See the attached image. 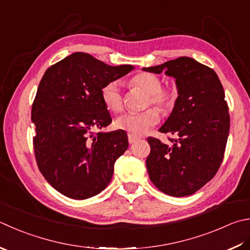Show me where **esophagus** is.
Masks as SVG:
<instances>
[{"label":"esophagus","mask_w":250,"mask_h":250,"mask_svg":"<svg viewBox=\"0 0 250 250\" xmlns=\"http://www.w3.org/2000/svg\"><path fill=\"white\" fill-rule=\"evenodd\" d=\"M138 140V137H136V136L131 135V134H128V143L129 144H134L135 141Z\"/></svg>","instance_id":"34e87169"}]
</instances>
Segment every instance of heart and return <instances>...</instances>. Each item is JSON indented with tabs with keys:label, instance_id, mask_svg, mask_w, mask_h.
Masks as SVG:
<instances>
[{
	"label": "heart",
	"instance_id": "b5f03b06",
	"mask_svg": "<svg viewBox=\"0 0 250 250\" xmlns=\"http://www.w3.org/2000/svg\"><path fill=\"white\" fill-rule=\"evenodd\" d=\"M133 87L140 89L149 96L148 105L154 104L164 112H167L175 104L177 92L173 88H163L162 82L157 75L151 73H140L131 78ZM101 98L104 105L112 112H121L124 107L121 83L117 81L109 82L101 90ZM160 113L151 107L139 113H125L115 120L117 128L128 131L134 136H140L158 124Z\"/></svg>",
	"mask_w": 250,
	"mask_h": 250
}]
</instances>
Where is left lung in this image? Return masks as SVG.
Here are the masks:
<instances>
[{
	"instance_id": "obj_1",
	"label": "left lung",
	"mask_w": 250,
	"mask_h": 250,
	"mask_svg": "<svg viewBox=\"0 0 250 250\" xmlns=\"http://www.w3.org/2000/svg\"><path fill=\"white\" fill-rule=\"evenodd\" d=\"M143 70L175 78L178 93L159 129L175 136L172 147L148 138L150 181L168 196L192 195L212 180L224 157L229 115L222 83L212 68L187 56Z\"/></svg>"
}]
</instances>
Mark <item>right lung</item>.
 I'll list each match as a JSON object with an SVG mask.
<instances>
[{
    "mask_svg": "<svg viewBox=\"0 0 250 250\" xmlns=\"http://www.w3.org/2000/svg\"><path fill=\"white\" fill-rule=\"evenodd\" d=\"M134 68L76 52L45 70L31 110L34 148L42 175L62 195L87 199L111 182L128 138L122 129L95 134L112 122L101 90Z\"/></svg>",
    "mask_w": 250,
    "mask_h": 250,
    "instance_id": "add662e5",
    "label": "right lung"
}]
</instances>
